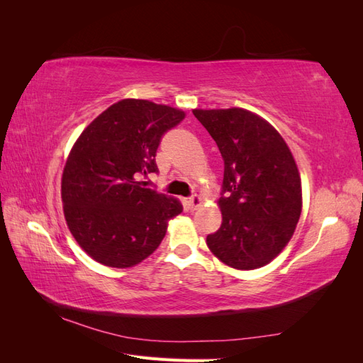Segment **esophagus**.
<instances>
[{"mask_svg": "<svg viewBox=\"0 0 363 363\" xmlns=\"http://www.w3.org/2000/svg\"><path fill=\"white\" fill-rule=\"evenodd\" d=\"M188 206H189L191 211H195L196 207H200V206H201V199H200V196L196 195V194H195V195H192L191 199L188 200Z\"/></svg>", "mask_w": 363, "mask_h": 363, "instance_id": "1", "label": "esophagus"}]
</instances>
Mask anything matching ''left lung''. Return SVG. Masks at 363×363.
Wrapping results in <instances>:
<instances>
[{
    "label": "left lung",
    "mask_w": 363,
    "mask_h": 363,
    "mask_svg": "<svg viewBox=\"0 0 363 363\" xmlns=\"http://www.w3.org/2000/svg\"><path fill=\"white\" fill-rule=\"evenodd\" d=\"M194 115L224 159L223 223L207 245L232 268L267 265L286 247L301 213V180L286 142L244 108H195Z\"/></svg>",
    "instance_id": "1"
}]
</instances>
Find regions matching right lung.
<instances>
[{
  "mask_svg": "<svg viewBox=\"0 0 363 363\" xmlns=\"http://www.w3.org/2000/svg\"><path fill=\"white\" fill-rule=\"evenodd\" d=\"M184 113L147 100L118 101L84 128L62 177L68 227L79 245L112 268L138 265L155 251L171 218L183 206L145 188L140 179L159 172L162 136Z\"/></svg>",
  "mask_w": 363,
  "mask_h": 363,
  "instance_id": "right-lung-1",
  "label": "right lung"
}]
</instances>
